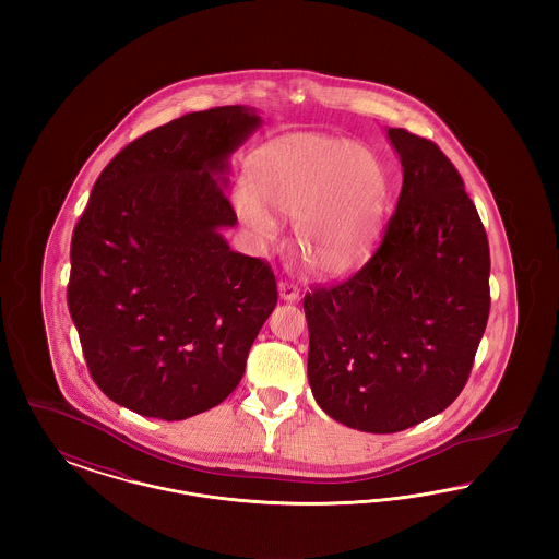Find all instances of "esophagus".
<instances>
[{"label":"esophagus","instance_id":"34e87169","mask_svg":"<svg viewBox=\"0 0 559 559\" xmlns=\"http://www.w3.org/2000/svg\"><path fill=\"white\" fill-rule=\"evenodd\" d=\"M278 295L285 301H295V299H299V287L292 281H281L278 283Z\"/></svg>","mask_w":559,"mask_h":559}]
</instances>
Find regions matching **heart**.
Wrapping results in <instances>:
<instances>
[{
	"instance_id": "obj_1",
	"label": "heart",
	"mask_w": 559,
	"mask_h": 559,
	"mask_svg": "<svg viewBox=\"0 0 559 559\" xmlns=\"http://www.w3.org/2000/svg\"><path fill=\"white\" fill-rule=\"evenodd\" d=\"M388 197V169L371 148L295 133L249 157V187L235 188L233 203L260 239L274 230L270 213L293 217L297 255L322 276H340L371 251Z\"/></svg>"
}]
</instances>
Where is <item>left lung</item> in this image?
<instances>
[{
    "instance_id": "1",
    "label": "left lung",
    "mask_w": 559,
    "mask_h": 559,
    "mask_svg": "<svg viewBox=\"0 0 559 559\" xmlns=\"http://www.w3.org/2000/svg\"><path fill=\"white\" fill-rule=\"evenodd\" d=\"M402 163L396 212L367 264L304 297L308 379L335 421L394 433L442 413L465 388L490 312V249L451 159L388 130Z\"/></svg>"
}]
</instances>
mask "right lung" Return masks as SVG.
I'll list each match as a JSON object with an SVG mask.
<instances>
[{"label": "right lung", "instance_id": "1", "mask_svg": "<svg viewBox=\"0 0 559 559\" xmlns=\"http://www.w3.org/2000/svg\"><path fill=\"white\" fill-rule=\"evenodd\" d=\"M262 119L188 112L103 169L71 240L69 312L96 385L144 417L182 421L239 385L278 293L266 260L230 249L222 174Z\"/></svg>", "mask_w": 559, "mask_h": 559}]
</instances>
